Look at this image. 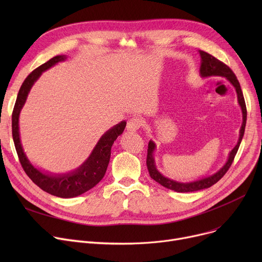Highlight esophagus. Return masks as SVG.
<instances>
[{
  "label": "esophagus",
  "instance_id": "esophagus-1",
  "mask_svg": "<svg viewBox=\"0 0 262 262\" xmlns=\"http://www.w3.org/2000/svg\"><path fill=\"white\" fill-rule=\"evenodd\" d=\"M141 127V120L139 118H132L127 121L126 129L128 132H136Z\"/></svg>",
  "mask_w": 262,
  "mask_h": 262
}]
</instances>
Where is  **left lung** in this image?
<instances>
[{
  "instance_id": "8db88e82",
  "label": "left lung",
  "mask_w": 262,
  "mask_h": 262,
  "mask_svg": "<svg viewBox=\"0 0 262 262\" xmlns=\"http://www.w3.org/2000/svg\"><path fill=\"white\" fill-rule=\"evenodd\" d=\"M200 52V56H201V67H200V73L202 77H210V76H220V77H225L227 80L230 81V84L235 87L236 92H237V98H238V103L241 107L242 110V125L240 128V134H239V140L236 144V146L231 149V152L229 153L228 159L225 162L224 166L220 169L216 173L208 176V177H204L201 178V180L194 181V182H190V183H182V182H176L174 180H170V178L163 176L156 168L155 164V159H154V150L156 149V144L150 140L148 142V148H147V157H146V166L147 170L149 173V176L153 178L155 182L160 184L161 186L166 187L170 190L176 191V192H194L203 189H207L217 183L221 178L225 175V173L228 171L230 168L231 163L233 161V158H235L238 148L240 146V143L242 141L244 130H245V124H246V106H245V101L243 98V93L240 87L239 81L233 73L231 71V69L227 67L224 62L220 61L215 57H213L212 55L206 53L204 51H199Z\"/></svg>"
}]
</instances>
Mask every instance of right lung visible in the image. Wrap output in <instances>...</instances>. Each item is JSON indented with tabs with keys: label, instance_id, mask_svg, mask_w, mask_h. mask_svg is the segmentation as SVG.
Masks as SVG:
<instances>
[{
	"label": "right lung",
	"instance_id": "right-lung-1",
	"mask_svg": "<svg viewBox=\"0 0 262 262\" xmlns=\"http://www.w3.org/2000/svg\"><path fill=\"white\" fill-rule=\"evenodd\" d=\"M66 59V55L55 56L46 63L41 64L40 67L35 69V70L25 78L19 90L15 107H13L11 126L12 138L13 142H15L17 154L21 162V166L27 174V176H29L39 188L48 192V193L58 198L70 199L85 193V192L92 189L94 186H96L102 181L109 163L110 154H112V146L118 137L123 133L124 128H125L126 122L122 121L114 127L108 129L101 137L99 142L96 143L90 156L84 161V163L80 164L77 169H75L72 172L64 174H52L41 171L35 166H33L29 158H27L21 143L19 130V117L21 109L23 108L26 102L27 95H29L33 85L41 76L42 72L49 70L50 68L60 61H64Z\"/></svg>",
	"mask_w": 262,
	"mask_h": 262
}]
</instances>
